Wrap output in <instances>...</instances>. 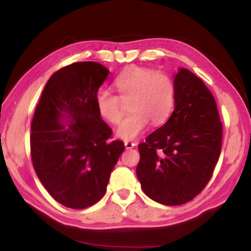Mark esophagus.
<instances>
[{"label":"esophagus","instance_id":"obj_1","mask_svg":"<svg viewBox=\"0 0 251 251\" xmlns=\"http://www.w3.org/2000/svg\"><path fill=\"white\" fill-rule=\"evenodd\" d=\"M125 146H126V150H131V149H133V147L136 146V143L129 142V140H126V142H125Z\"/></svg>","mask_w":251,"mask_h":251}]
</instances>
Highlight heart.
I'll list each match as a JSON object with an SVG mask.
<instances>
[{
  "label": "heart",
  "mask_w": 251,
  "mask_h": 251,
  "mask_svg": "<svg viewBox=\"0 0 251 251\" xmlns=\"http://www.w3.org/2000/svg\"><path fill=\"white\" fill-rule=\"evenodd\" d=\"M119 96L107 89L97 91L96 107L102 119L113 125L121 121L125 104L131 114L120 123L116 135L126 140L135 139L149 126L164 123L175 105V83L163 72H154L145 67H130L114 81Z\"/></svg>",
  "instance_id": "b5f03b06"
}]
</instances>
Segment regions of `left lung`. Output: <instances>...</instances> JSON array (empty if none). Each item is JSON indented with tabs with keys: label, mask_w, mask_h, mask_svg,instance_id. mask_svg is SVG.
Returning <instances> with one entry per match:
<instances>
[{
	"label": "left lung",
	"mask_w": 251,
	"mask_h": 251,
	"mask_svg": "<svg viewBox=\"0 0 251 251\" xmlns=\"http://www.w3.org/2000/svg\"><path fill=\"white\" fill-rule=\"evenodd\" d=\"M170 119L138 145L136 173L147 197L166 205L193 200L210 180L222 150L223 126L210 90L179 68Z\"/></svg>",
	"instance_id": "left-lung-1"
}]
</instances>
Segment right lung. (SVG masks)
<instances>
[{"instance_id":"obj_1","label":"right lung","mask_w":251,"mask_h":251,"mask_svg":"<svg viewBox=\"0 0 251 251\" xmlns=\"http://www.w3.org/2000/svg\"><path fill=\"white\" fill-rule=\"evenodd\" d=\"M109 71L95 61L60 68L47 82L30 126V156L41 183L72 209L97 203L125 151L96 107ZM70 121L65 125L62 121Z\"/></svg>"}]
</instances>
